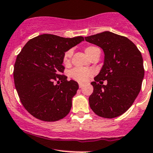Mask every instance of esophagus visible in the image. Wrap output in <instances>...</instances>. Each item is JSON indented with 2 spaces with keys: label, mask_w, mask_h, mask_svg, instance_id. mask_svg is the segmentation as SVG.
<instances>
[{
  "label": "esophagus",
  "mask_w": 153,
  "mask_h": 153,
  "mask_svg": "<svg viewBox=\"0 0 153 153\" xmlns=\"http://www.w3.org/2000/svg\"><path fill=\"white\" fill-rule=\"evenodd\" d=\"M83 87V84H82V83H79V88H82Z\"/></svg>",
  "instance_id": "esophagus-1"
}]
</instances>
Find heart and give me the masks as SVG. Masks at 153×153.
Masks as SVG:
<instances>
[{
    "label": "heart",
    "mask_w": 153,
    "mask_h": 153,
    "mask_svg": "<svg viewBox=\"0 0 153 153\" xmlns=\"http://www.w3.org/2000/svg\"><path fill=\"white\" fill-rule=\"evenodd\" d=\"M97 49H98V48H97V47L89 46L85 48V53H86V54L90 57V56L93 54L94 52ZM72 53H73V51H72V50H68V51H67L65 53H64L62 59L64 65H68V64L70 63ZM92 74H93V72H92V70H89V69L76 68L73 69V70L70 72V77L71 78H73V80L79 82V83H85L86 81H88L90 77L92 75Z\"/></svg>",
    "instance_id": "obj_1"
}]
</instances>
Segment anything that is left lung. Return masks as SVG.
I'll list each match as a JSON object with an SVG mask.
<instances>
[{
    "instance_id": "1",
    "label": "left lung",
    "mask_w": 153,
    "mask_h": 153,
    "mask_svg": "<svg viewBox=\"0 0 153 153\" xmlns=\"http://www.w3.org/2000/svg\"><path fill=\"white\" fill-rule=\"evenodd\" d=\"M105 53L104 65L94 78L88 98L91 109L99 116L114 118L128 110L138 96L145 75L142 53L132 41L109 31L85 37ZM102 80H107L103 85Z\"/></svg>"
}]
</instances>
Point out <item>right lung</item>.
Segmentation results:
<instances>
[{"mask_svg": "<svg viewBox=\"0 0 153 153\" xmlns=\"http://www.w3.org/2000/svg\"><path fill=\"white\" fill-rule=\"evenodd\" d=\"M83 41L82 36L65 38L43 34L30 39L17 55L15 87L22 105L33 116L52 122L70 112L72 99L79 87L76 81H68L62 75V59L65 52Z\"/></svg>", "mask_w": 153, "mask_h": 153, "instance_id": "1", "label": "right lung"}]
</instances>
